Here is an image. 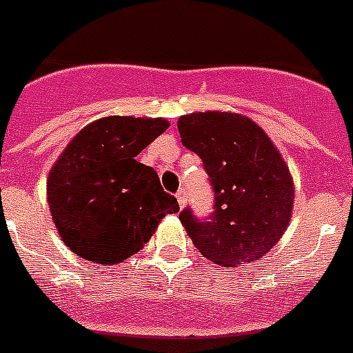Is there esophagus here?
<instances>
[{"label": "esophagus", "mask_w": 353, "mask_h": 353, "mask_svg": "<svg viewBox=\"0 0 353 353\" xmlns=\"http://www.w3.org/2000/svg\"><path fill=\"white\" fill-rule=\"evenodd\" d=\"M176 198H177V203H179V207H181V209L187 205V192H185V188H179V190H177Z\"/></svg>", "instance_id": "esophagus-1"}]
</instances>
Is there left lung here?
I'll list each match as a JSON object with an SVG mask.
<instances>
[{"instance_id":"8db88e82","label":"left lung","mask_w":353,"mask_h":353,"mask_svg":"<svg viewBox=\"0 0 353 353\" xmlns=\"http://www.w3.org/2000/svg\"><path fill=\"white\" fill-rule=\"evenodd\" d=\"M183 146L203 163L214 190L207 220L179 212L188 236L214 265L235 268L268 254L287 230L294 203L289 166L268 134L236 112H192L179 118Z\"/></svg>"}]
</instances>
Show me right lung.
Returning <instances> with one entry per match:
<instances>
[{
    "label": "right lung",
    "instance_id": "obj_1",
    "mask_svg": "<svg viewBox=\"0 0 353 353\" xmlns=\"http://www.w3.org/2000/svg\"><path fill=\"white\" fill-rule=\"evenodd\" d=\"M170 123L107 117L70 141L48 176V203L59 235L75 255L117 265L144 248L166 214L179 211L157 172L137 155Z\"/></svg>",
    "mask_w": 353,
    "mask_h": 353
}]
</instances>
